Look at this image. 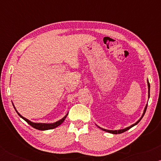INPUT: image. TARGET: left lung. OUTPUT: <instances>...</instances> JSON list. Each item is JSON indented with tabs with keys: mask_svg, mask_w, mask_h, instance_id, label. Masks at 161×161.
I'll list each match as a JSON object with an SVG mask.
<instances>
[{
	"mask_svg": "<svg viewBox=\"0 0 161 161\" xmlns=\"http://www.w3.org/2000/svg\"><path fill=\"white\" fill-rule=\"evenodd\" d=\"M147 86H148V97H150V83H149L148 80H147ZM147 104H146V106H145V110H144L143 114H142V117L140 118V119H138V120L137 122H136V123H134V124H132V125H130V126H129V127H126V128H125V129H119V130H108V129H105L101 128V127H99L98 125H97V126H98L99 128L101 129H102L103 131H105V132H110V133H112V134H120V133H123V132H125V131L129 130V129H131V128H132V127H133L134 125H137L138 123H139L140 120H141V119H142V117H143L144 115H145V111H146V110H147Z\"/></svg>",
	"mask_w": 161,
	"mask_h": 161,
	"instance_id": "obj_1",
	"label": "left lung"
}]
</instances>
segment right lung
Listing matches in <instances>:
<instances>
[{"label":"right lung","instance_id":"right-lung-1","mask_svg":"<svg viewBox=\"0 0 161 161\" xmlns=\"http://www.w3.org/2000/svg\"><path fill=\"white\" fill-rule=\"evenodd\" d=\"M13 105H14V104H13ZM14 108H15L14 105ZM15 110H16V108H15ZM16 111L18 114V115H19L20 117L22 118V119H23L25 122H27V123H29V124L31 126H32L33 128L38 129V130H47V129H52L56 128V127L59 126V125L61 124L65 120L66 116L68 115V114H67L65 116H64V118H62V119H60V120L55 122V123H32V122H31L30 120H29V119H27L26 118L23 117V116L20 115V114L17 112V110H16Z\"/></svg>","mask_w":161,"mask_h":161}]
</instances>
